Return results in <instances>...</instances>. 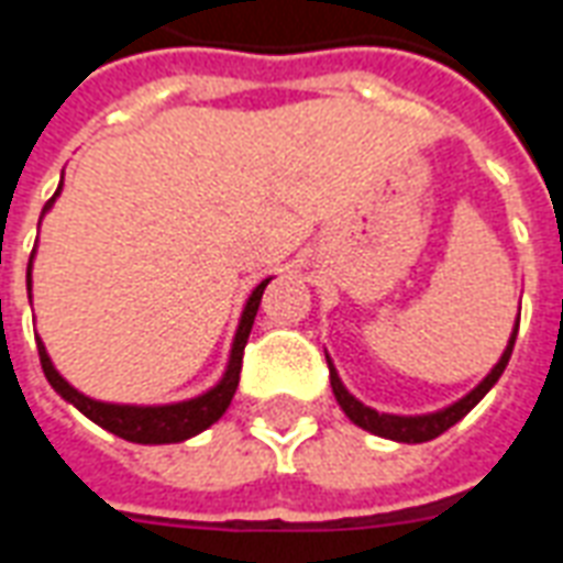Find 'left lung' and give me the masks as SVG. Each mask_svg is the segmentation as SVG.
Here are the masks:
<instances>
[{"instance_id":"1","label":"left lung","mask_w":563,"mask_h":563,"mask_svg":"<svg viewBox=\"0 0 563 563\" xmlns=\"http://www.w3.org/2000/svg\"><path fill=\"white\" fill-rule=\"evenodd\" d=\"M516 334H519V319H516V329H512V334H509L507 350H504V355L497 358V365L485 374L483 383H479V386H473L464 398H459L455 404H449V407H443V410H434V413L398 416V413H379V410H374V407H367V404L358 401L353 391L343 386L341 377H338V367L331 365L329 353H325V358H329L331 391H334V398H338V404H341L343 413L350 416V422H355L358 428H365V431H371V434H377V437H386V440H395V443H424V440H434V437H440L443 431H449L452 424L461 422V419L471 413L476 404L483 401L485 395H488V389H492L497 379H500L504 367L509 365V355H512Z\"/></svg>"}]
</instances>
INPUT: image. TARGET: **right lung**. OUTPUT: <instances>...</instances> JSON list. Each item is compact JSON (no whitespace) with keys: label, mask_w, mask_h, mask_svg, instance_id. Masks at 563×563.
<instances>
[{"label":"right lung","mask_w":563,"mask_h":563,"mask_svg":"<svg viewBox=\"0 0 563 563\" xmlns=\"http://www.w3.org/2000/svg\"><path fill=\"white\" fill-rule=\"evenodd\" d=\"M63 192V180H59V189L54 192V198L44 205L42 217L47 210L54 208V201ZM32 258H35V250L30 256V268H26V289H30V305H32ZM271 283L262 280L246 298L244 310H241V319H238V331H234L232 353H229V365H225V374L220 377L217 386H210L208 391H201L196 398H186V401L174 404H111V401H96L90 395L78 391L71 383H68L59 371L51 362V355L44 350L42 338L38 341V358H42L44 377L54 386V391L68 401L71 407H78L80 413L87 416L90 422H96L104 431L123 437L129 443H147V446H159V443H180V440H189V437L201 434L205 428L217 422L229 404L234 398V389H238V379H241V358H244V346L250 331H253V319H256V310L262 305V292Z\"/></svg>","instance_id":"right-lung-1"}]
</instances>
